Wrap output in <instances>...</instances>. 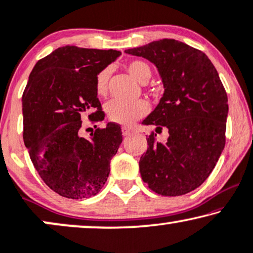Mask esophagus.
<instances>
[{
    "label": "esophagus",
    "mask_w": 253,
    "mask_h": 253,
    "mask_svg": "<svg viewBox=\"0 0 253 253\" xmlns=\"http://www.w3.org/2000/svg\"><path fill=\"white\" fill-rule=\"evenodd\" d=\"M132 133H133L132 129L126 128V127H123V135H124V136H128V135H130V134H132Z\"/></svg>",
    "instance_id": "esophagus-1"
}]
</instances>
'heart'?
Listing matches in <instances>:
<instances>
[{
    "label": "heart",
    "instance_id": "1",
    "mask_svg": "<svg viewBox=\"0 0 253 253\" xmlns=\"http://www.w3.org/2000/svg\"><path fill=\"white\" fill-rule=\"evenodd\" d=\"M126 70L133 79L137 82L146 83L151 76V69L148 63L141 60H133L126 63ZM110 69L105 68L100 70L96 77V92L99 97H105L109 89ZM150 106L148 102L139 99L133 103L121 102V100H112L107 105V116L113 123L120 125H132L136 120L143 118L149 112Z\"/></svg>",
    "mask_w": 253,
    "mask_h": 253
}]
</instances>
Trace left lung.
Returning <instances> with one entry per match:
<instances>
[{
  "mask_svg": "<svg viewBox=\"0 0 253 253\" xmlns=\"http://www.w3.org/2000/svg\"><path fill=\"white\" fill-rule=\"evenodd\" d=\"M125 52L153 62L164 85L143 124L167 127L169 137L161 143L154 132L148 136L139 162L142 180L157 194H186L207 179L225 144L228 97L217 70L206 54L174 39Z\"/></svg>",
  "mask_w": 253,
  "mask_h": 253,
  "instance_id": "obj_1",
  "label": "left lung"
}]
</instances>
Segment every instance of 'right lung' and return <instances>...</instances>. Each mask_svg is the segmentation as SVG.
<instances>
[{
    "mask_svg": "<svg viewBox=\"0 0 253 253\" xmlns=\"http://www.w3.org/2000/svg\"><path fill=\"white\" fill-rule=\"evenodd\" d=\"M120 54L63 46L40 59L30 74L22 97L23 139L40 178L61 197H92L109 177L110 161L123 141L120 126L110 123L84 139L81 117L95 110L87 118L104 120L96 77Z\"/></svg>",
    "mask_w": 253,
    "mask_h": 253,
    "instance_id": "add662e5",
    "label": "right lung"
}]
</instances>
